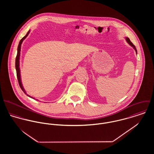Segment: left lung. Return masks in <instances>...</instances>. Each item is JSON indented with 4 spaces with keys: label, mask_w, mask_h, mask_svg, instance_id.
Returning <instances> with one entry per match:
<instances>
[{
    "label": "left lung",
    "mask_w": 154,
    "mask_h": 154,
    "mask_svg": "<svg viewBox=\"0 0 154 154\" xmlns=\"http://www.w3.org/2000/svg\"><path fill=\"white\" fill-rule=\"evenodd\" d=\"M126 42L129 43V44H130L132 47H133V48L135 50V51H136V54H137V50H136V47H135V46L133 44V43H132V42H131V40H130V39L129 38H128V37H126Z\"/></svg>",
    "instance_id": "left-lung-1"
}]
</instances>
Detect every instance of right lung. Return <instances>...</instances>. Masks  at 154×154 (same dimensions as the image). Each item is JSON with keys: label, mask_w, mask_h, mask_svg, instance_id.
<instances>
[{"label": "right lung", "mask_w": 154, "mask_h": 154, "mask_svg": "<svg viewBox=\"0 0 154 154\" xmlns=\"http://www.w3.org/2000/svg\"><path fill=\"white\" fill-rule=\"evenodd\" d=\"M30 31H28V32H27V34H26V35H25L22 39L20 40V43H19V45L18 47V52H17V55L16 57V60H15V68H16V70H17V78H18V83L19 85L20 86V88H21L22 91H23V92L25 94H26V92L25 91V89L23 88V86L22 85V82H21V75H20V51H21V44L22 43V42L25 39V38L28 36V35L29 34ZM27 96L34 98L31 97H30L29 95H28V94H26Z\"/></svg>", "instance_id": "add662e5"}]
</instances>
